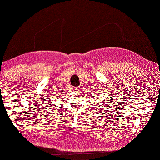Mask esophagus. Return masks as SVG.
<instances>
[{
	"label": "esophagus",
	"mask_w": 160,
	"mask_h": 160,
	"mask_svg": "<svg viewBox=\"0 0 160 160\" xmlns=\"http://www.w3.org/2000/svg\"><path fill=\"white\" fill-rule=\"evenodd\" d=\"M72 90H73V91L75 92H78L80 91V87H78V88H72Z\"/></svg>",
	"instance_id": "obj_1"
}]
</instances>
